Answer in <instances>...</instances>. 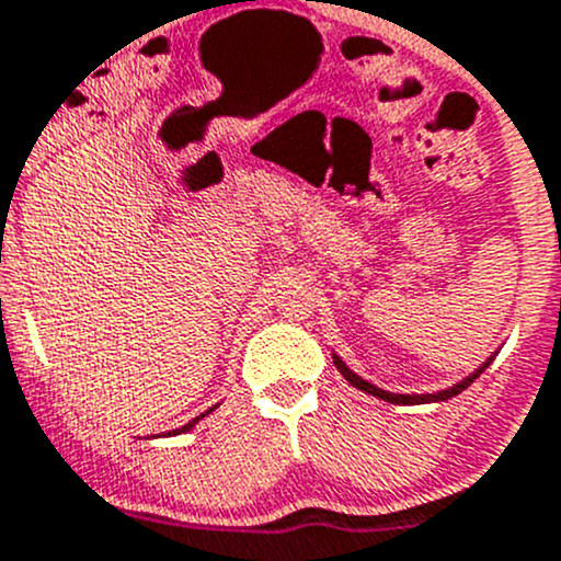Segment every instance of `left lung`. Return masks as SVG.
Listing matches in <instances>:
<instances>
[{
	"mask_svg": "<svg viewBox=\"0 0 561 561\" xmlns=\"http://www.w3.org/2000/svg\"><path fill=\"white\" fill-rule=\"evenodd\" d=\"M332 359H335V368L341 370L343 379H346L348 385H352V387H357V390L368 392V396H374V398H381V401H387V403H398V407H414V403H436V401H447V398H453V396H458V392H463V390H467V387L471 385V381H474L477 376H480L482 370L488 368V363H491L493 357H488V363H482L480 368L474 370V374L467 376V379H463V381H458V385L447 387V390H442V392H428V396H396V392L381 390V387L370 385V381H365L363 376L354 374V370L348 368V365L343 363V359L337 357V354H332Z\"/></svg>",
	"mask_w": 561,
	"mask_h": 561,
	"instance_id": "8db88e82",
	"label": "left lung"
}]
</instances>
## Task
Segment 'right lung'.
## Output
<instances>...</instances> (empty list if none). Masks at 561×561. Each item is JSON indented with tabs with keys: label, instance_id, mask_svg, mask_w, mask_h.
Segmentation results:
<instances>
[{
	"label": "right lung",
	"instance_id": "1",
	"mask_svg": "<svg viewBox=\"0 0 561 561\" xmlns=\"http://www.w3.org/2000/svg\"><path fill=\"white\" fill-rule=\"evenodd\" d=\"M215 409V407H213ZM213 409H209V412H213ZM209 412H204V414H209ZM204 414H202V417H204ZM202 417H196V420H191V423H187V425H182V428H176V431H171V434L169 436H174V434H185V431H191L193 428V425H196L198 423V420H202Z\"/></svg>",
	"mask_w": 561,
	"mask_h": 561
}]
</instances>
